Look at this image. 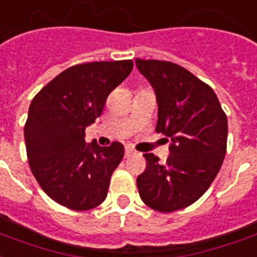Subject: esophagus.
I'll return each instance as SVG.
<instances>
[{
	"instance_id": "34e87169",
	"label": "esophagus",
	"mask_w": 257,
	"mask_h": 257,
	"mask_svg": "<svg viewBox=\"0 0 257 257\" xmlns=\"http://www.w3.org/2000/svg\"><path fill=\"white\" fill-rule=\"evenodd\" d=\"M136 154V151L132 148V147H125V151H124V155L125 158H128V156H132V155Z\"/></svg>"
}]
</instances>
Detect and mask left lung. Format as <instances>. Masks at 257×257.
<instances>
[{
  "label": "left lung",
  "mask_w": 257,
  "mask_h": 257,
  "mask_svg": "<svg viewBox=\"0 0 257 257\" xmlns=\"http://www.w3.org/2000/svg\"><path fill=\"white\" fill-rule=\"evenodd\" d=\"M136 65L156 95L155 130L172 141L165 163L144 155L138 192L151 209L170 213L198 201L217 176L227 149V116L214 91L187 69L155 59H136Z\"/></svg>",
  "instance_id": "8db88e82"
}]
</instances>
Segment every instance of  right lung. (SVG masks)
I'll list each match as a JSON object with an SVG mask.
<instances>
[{
  "label": "right lung",
  "mask_w": 257,
  "mask_h": 257,
  "mask_svg": "<svg viewBox=\"0 0 257 257\" xmlns=\"http://www.w3.org/2000/svg\"><path fill=\"white\" fill-rule=\"evenodd\" d=\"M133 61L90 62L63 70L33 98L25 124L32 173L51 199L90 210L108 195L124 147L85 143V127L102 113L106 98L130 74Z\"/></svg>",
  "instance_id": "right-lung-1"
}]
</instances>
